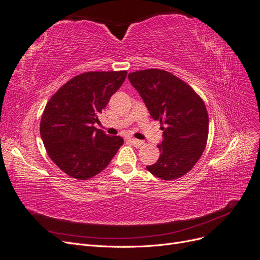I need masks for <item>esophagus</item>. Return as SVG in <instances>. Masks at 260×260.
<instances>
[{
	"instance_id": "obj_1",
	"label": "esophagus",
	"mask_w": 260,
	"mask_h": 260,
	"mask_svg": "<svg viewBox=\"0 0 260 260\" xmlns=\"http://www.w3.org/2000/svg\"><path fill=\"white\" fill-rule=\"evenodd\" d=\"M129 141H130V142H131L133 145L137 146V147H140V146H142V145L144 144L143 141L138 140V139H135V138H130V139H129Z\"/></svg>"
}]
</instances>
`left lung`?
<instances>
[{"instance_id": "obj_1", "label": "left lung", "mask_w": 260, "mask_h": 260, "mask_svg": "<svg viewBox=\"0 0 260 260\" xmlns=\"http://www.w3.org/2000/svg\"><path fill=\"white\" fill-rule=\"evenodd\" d=\"M128 78L164 131L159 158L146 169L167 181L184 176L207 144L209 119L205 103L186 82L166 70H138Z\"/></svg>"}]
</instances>
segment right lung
Instances as JSON below:
<instances>
[{"label":"right lung","mask_w":260,"mask_h":260,"mask_svg":"<svg viewBox=\"0 0 260 260\" xmlns=\"http://www.w3.org/2000/svg\"><path fill=\"white\" fill-rule=\"evenodd\" d=\"M125 77V70L83 73L61 85L46 103L40 135L50 158L69 177L96 176L123 144L122 138L109 137L94 123Z\"/></svg>","instance_id":"1"}]
</instances>
